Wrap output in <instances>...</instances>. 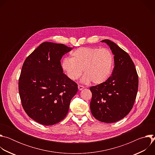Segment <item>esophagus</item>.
<instances>
[{
	"instance_id": "1",
	"label": "esophagus",
	"mask_w": 155,
	"mask_h": 155,
	"mask_svg": "<svg viewBox=\"0 0 155 155\" xmlns=\"http://www.w3.org/2000/svg\"><path fill=\"white\" fill-rule=\"evenodd\" d=\"M84 87L83 86H82V85H80V84H79V85L78 86V90H79L80 91V90H82Z\"/></svg>"
}]
</instances>
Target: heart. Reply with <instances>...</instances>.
Instances as JSON below:
<instances>
[{"label": "heart", "instance_id": "1", "mask_svg": "<svg viewBox=\"0 0 155 155\" xmlns=\"http://www.w3.org/2000/svg\"><path fill=\"white\" fill-rule=\"evenodd\" d=\"M72 58H65L61 63L62 68L72 80L85 75L83 81L94 84L105 82L112 74L114 58L112 53L107 48L83 47L71 53Z\"/></svg>", "mask_w": 155, "mask_h": 155}]
</instances>
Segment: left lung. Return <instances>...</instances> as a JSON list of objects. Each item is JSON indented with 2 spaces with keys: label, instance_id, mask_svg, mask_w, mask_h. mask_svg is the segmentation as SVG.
<instances>
[{
  "label": "left lung",
  "instance_id": "obj_1",
  "mask_svg": "<svg viewBox=\"0 0 155 155\" xmlns=\"http://www.w3.org/2000/svg\"><path fill=\"white\" fill-rule=\"evenodd\" d=\"M114 54L112 76L104 83L91 86V112L97 120L111 123L125 117L134 105L138 91L139 77L129 55L116 43L105 39Z\"/></svg>",
  "mask_w": 155,
  "mask_h": 155
}]
</instances>
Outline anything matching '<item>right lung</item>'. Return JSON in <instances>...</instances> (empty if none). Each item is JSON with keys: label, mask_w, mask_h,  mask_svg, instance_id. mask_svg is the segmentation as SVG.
<instances>
[{"label": "right lung", "mask_w": 155, "mask_h": 155, "mask_svg": "<svg viewBox=\"0 0 155 155\" xmlns=\"http://www.w3.org/2000/svg\"><path fill=\"white\" fill-rule=\"evenodd\" d=\"M72 48L43 42L29 55L22 67L18 89L22 106L36 122L53 125L67 115L77 84L63 73L61 59Z\"/></svg>", "instance_id": "obj_1"}]
</instances>
